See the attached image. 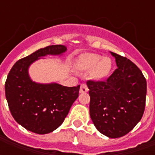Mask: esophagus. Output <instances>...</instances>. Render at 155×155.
<instances>
[{
    "label": "esophagus",
    "instance_id": "1",
    "mask_svg": "<svg viewBox=\"0 0 155 155\" xmlns=\"http://www.w3.org/2000/svg\"><path fill=\"white\" fill-rule=\"evenodd\" d=\"M89 91L88 89V86L86 84H81V88H80V92L81 93H85Z\"/></svg>",
    "mask_w": 155,
    "mask_h": 155
}]
</instances>
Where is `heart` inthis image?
Masks as SVG:
<instances>
[{"instance_id": "heart-1", "label": "heart", "mask_w": 155, "mask_h": 155, "mask_svg": "<svg viewBox=\"0 0 155 155\" xmlns=\"http://www.w3.org/2000/svg\"><path fill=\"white\" fill-rule=\"evenodd\" d=\"M77 67L82 71L91 70V76L94 80H101L110 73L112 61L110 58L102 57L98 54H82L78 60Z\"/></svg>"}]
</instances>
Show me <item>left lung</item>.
I'll return each mask as SVG.
<instances>
[{
    "instance_id": "1",
    "label": "left lung",
    "mask_w": 155,
    "mask_h": 155,
    "mask_svg": "<svg viewBox=\"0 0 155 155\" xmlns=\"http://www.w3.org/2000/svg\"><path fill=\"white\" fill-rule=\"evenodd\" d=\"M117 69L105 81H88L90 115L99 132L120 138L133 130L143 116L146 80L133 62L114 52Z\"/></svg>"
}]
</instances>
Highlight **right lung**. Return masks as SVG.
<instances>
[{
	"instance_id": "add662e5",
	"label": "right lung",
	"mask_w": 155,
	"mask_h": 155,
	"mask_svg": "<svg viewBox=\"0 0 155 155\" xmlns=\"http://www.w3.org/2000/svg\"><path fill=\"white\" fill-rule=\"evenodd\" d=\"M67 48L49 45L16 61L5 84V98L15 120L29 131L51 133L64 122L71 105L79 96L80 84L66 87L57 83H35L29 76L30 65L47 54L61 55Z\"/></svg>"
}]
</instances>
